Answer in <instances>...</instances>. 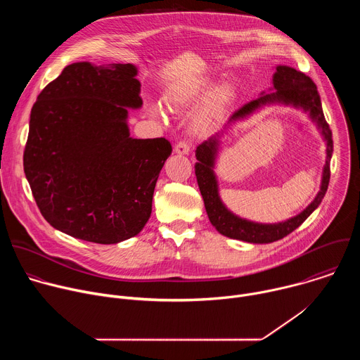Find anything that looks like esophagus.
<instances>
[{
	"label": "esophagus",
	"instance_id": "obj_1",
	"mask_svg": "<svg viewBox=\"0 0 360 360\" xmlns=\"http://www.w3.org/2000/svg\"><path fill=\"white\" fill-rule=\"evenodd\" d=\"M174 150L176 152V153H179V155H186V153L189 152V142L188 141H179L176 145H175V148H174Z\"/></svg>",
	"mask_w": 360,
	"mask_h": 360
}]
</instances>
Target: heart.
I'll return each mask as SVG.
<instances>
[{
	"instance_id": "heart-1",
	"label": "heart",
	"mask_w": 360,
	"mask_h": 360,
	"mask_svg": "<svg viewBox=\"0 0 360 360\" xmlns=\"http://www.w3.org/2000/svg\"><path fill=\"white\" fill-rule=\"evenodd\" d=\"M200 91H202V89H198V91H184V92L172 94V95L169 96L168 102H169L171 105L184 104V102H186L188 99L196 96ZM229 96H231V88H229L228 85H225V86H221V88H218V89L215 91L212 101H214L215 105H222V104H225V102L229 99ZM149 111H150L152 115H155V117H162V115H164L162 108H161L160 105H157V104H155V105H150V107H149Z\"/></svg>"
}]
</instances>
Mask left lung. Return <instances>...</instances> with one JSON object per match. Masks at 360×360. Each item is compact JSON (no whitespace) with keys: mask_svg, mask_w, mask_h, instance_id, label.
<instances>
[{"mask_svg":"<svg viewBox=\"0 0 360 360\" xmlns=\"http://www.w3.org/2000/svg\"><path fill=\"white\" fill-rule=\"evenodd\" d=\"M274 89L275 92L265 94L258 99H253L238 111H235L228 124L245 118L261 105L274 104V102L300 107L309 112L311 118L318 124L326 141V164L323 168L321 191L314 199V202L303 212L279 224H256L233 215L231 211L226 210V207L219 198L218 182L214 172L215 158L219 146V135H215L208 141L202 142L200 145H198L195 150V155L198 160V162L195 164V175L200 195L203 198L205 210H207L211 224L217 228L219 233L232 239H239L250 243H271L293 232L319 207V203L322 202L328 191L330 179V158L333 152V139L329 124L326 122L323 115L321 96L315 82L309 77L300 71H296L292 67L278 65L276 72L274 74Z\"/></svg>","mask_w":360,"mask_h":360,"instance_id":"left-lung-1","label":"left lung"}]
</instances>
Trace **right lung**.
Returning <instances> with one entry per match:
<instances>
[{"instance_id": "1", "label": "right lung", "mask_w": 360, "mask_h": 360, "mask_svg": "<svg viewBox=\"0 0 360 360\" xmlns=\"http://www.w3.org/2000/svg\"><path fill=\"white\" fill-rule=\"evenodd\" d=\"M136 72L132 64H71L31 110L24 172L45 221L70 236L118 243L150 217L172 146L129 136L128 108L142 105Z\"/></svg>"}]
</instances>
